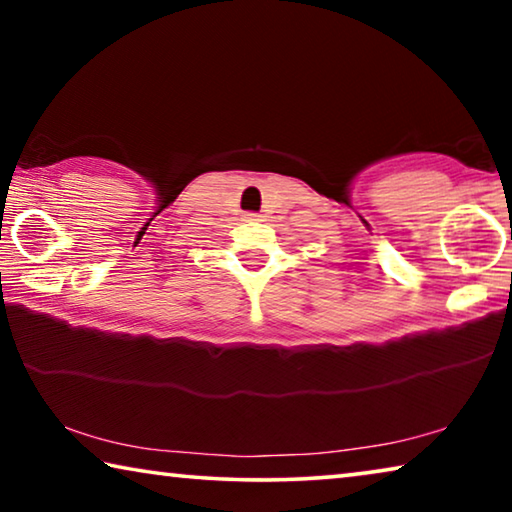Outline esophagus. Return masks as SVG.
I'll return each instance as SVG.
<instances>
[{"instance_id":"esophagus-1","label":"esophagus","mask_w":512,"mask_h":512,"mask_svg":"<svg viewBox=\"0 0 512 512\" xmlns=\"http://www.w3.org/2000/svg\"><path fill=\"white\" fill-rule=\"evenodd\" d=\"M244 219H246V221H257V214H255V212H246Z\"/></svg>"}]
</instances>
